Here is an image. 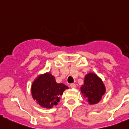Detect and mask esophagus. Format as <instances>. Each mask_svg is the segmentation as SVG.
<instances>
[{"label":"esophagus","mask_w":129,"mask_h":129,"mask_svg":"<svg viewBox=\"0 0 129 129\" xmlns=\"http://www.w3.org/2000/svg\"><path fill=\"white\" fill-rule=\"evenodd\" d=\"M70 86L71 88H76V85L74 83H72L70 85Z\"/></svg>","instance_id":"esophagus-1"}]
</instances>
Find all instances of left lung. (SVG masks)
I'll return each mask as SVG.
<instances>
[{"label":"left lung","instance_id":"obj_1","mask_svg":"<svg viewBox=\"0 0 129 129\" xmlns=\"http://www.w3.org/2000/svg\"><path fill=\"white\" fill-rule=\"evenodd\" d=\"M81 92L90 104H95L106 92V87L102 79L94 73H88L85 77Z\"/></svg>","mask_w":129,"mask_h":129}]
</instances>
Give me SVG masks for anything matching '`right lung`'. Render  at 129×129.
Here are the masks:
<instances>
[{
	"label": "right lung",
	"mask_w": 129,
	"mask_h": 129,
	"mask_svg": "<svg viewBox=\"0 0 129 129\" xmlns=\"http://www.w3.org/2000/svg\"><path fill=\"white\" fill-rule=\"evenodd\" d=\"M69 87L63 83H57L52 74L46 73L39 75L32 83V97L41 107L51 108L57 105L60 96Z\"/></svg>",
	"instance_id": "obj_1"
}]
</instances>
